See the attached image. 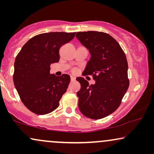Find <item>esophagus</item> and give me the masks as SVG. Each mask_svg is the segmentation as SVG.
Instances as JSON below:
<instances>
[{"label": "esophagus", "mask_w": 154, "mask_h": 154, "mask_svg": "<svg viewBox=\"0 0 154 154\" xmlns=\"http://www.w3.org/2000/svg\"><path fill=\"white\" fill-rule=\"evenodd\" d=\"M75 80V78L74 76H73V75H71V81H74Z\"/></svg>", "instance_id": "34e87169"}]
</instances>
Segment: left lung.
Instances as JSON below:
<instances>
[{
  "label": "left lung",
  "instance_id": "1",
  "mask_svg": "<svg viewBox=\"0 0 154 154\" xmlns=\"http://www.w3.org/2000/svg\"><path fill=\"white\" fill-rule=\"evenodd\" d=\"M75 37L91 54L83 73L92 75L95 81L90 85L83 77L76 79L81 85L77 92L79 108L89 119H103L119 108L129 88L125 54L108 33L84 31Z\"/></svg>",
  "mask_w": 154,
  "mask_h": 154
}]
</instances>
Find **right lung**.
Returning a JSON list of instances; mask_svg holds the SVG:
<instances>
[{
    "label": "right lung",
    "mask_w": 154,
    "mask_h": 154,
    "mask_svg": "<svg viewBox=\"0 0 154 154\" xmlns=\"http://www.w3.org/2000/svg\"><path fill=\"white\" fill-rule=\"evenodd\" d=\"M75 32H50L36 35L24 44L14 61L13 81L23 104L31 112L45 115L59 106L70 76L50 74V64L60 60L59 50Z\"/></svg>",
    "instance_id": "right-lung-1"
}]
</instances>
